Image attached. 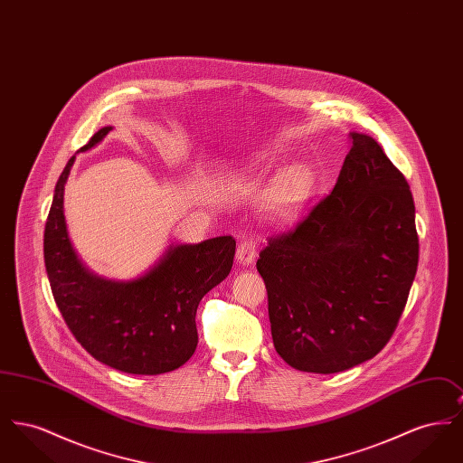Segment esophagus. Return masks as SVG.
Segmentation results:
<instances>
[{"instance_id": "obj_1", "label": "esophagus", "mask_w": 463, "mask_h": 463, "mask_svg": "<svg viewBox=\"0 0 463 463\" xmlns=\"http://www.w3.org/2000/svg\"><path fill=\"white\" fill-rule=\"evenodd\" d=\"M255 255H257V246L253 240H244L241 244L238 246V253L236 259L241 265H251L255 262Z\"/></svg>"}]
</instances>
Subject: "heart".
<instances>
[{
	"mask_svg": "<svg viewBox=\"0 0 463 463\" xmlns=\"http://www.w3.org/2000/svg\"><path fill=\"white\" fill-rule=\"evenodd\" d=\"M285 147L278 146L272 151L260 156L259 165H269L274 157L281 155ZM314 187V175L304 165H293L274 178L265 199V212L269 219L276 223H289L307 204Z\"/></svg>",
	"mask_w": 463,
	"mask_h": 463,
	"instance_id": "b5f03b06",
	"label": "heart"
}]
</instances>
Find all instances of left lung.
<instances>
[{
  "label": "left lung",
  "mask_w": 463,
  "mask_h": 463,
  "mask_svg": "<svg viewBox=\"0 0 463 463\" xmlns=\"http://www.w3.org/2000/svg\"><path fill=\"white\" fill-rule=\"evenodd\" d=\"M330 196L270 238L257 269L278 354L298 372L338 373L380 353L419 265L415 203L380 144L351 132Z\"/></svg>",
  "instance_id": "left-lung-1"
}]
</instances>
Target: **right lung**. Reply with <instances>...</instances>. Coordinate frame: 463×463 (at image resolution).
<instances>
[{
    "mask_svg": "<svg viewBox=\"0 0 463 463\" xmlns=\"http://www.w3.org/2000/svg\"><path fill=\"white\" fill-rule=\"evenodd\" d=\"M110 130L100 128L80 153L95 147ZM74 159L57 180L44 227V265L57 307L97 361L123 373L174 372L196 351L199 302L229 276L236 241L219 236L198 244L172 242L133 279L91 272L69 240L64 217V187Z\"/></svg>",
    "mask_w": 463,
    "mask_h": 463,
    "instance_id": "obj_1",
    "label": "right lung"
}]
</instances>
